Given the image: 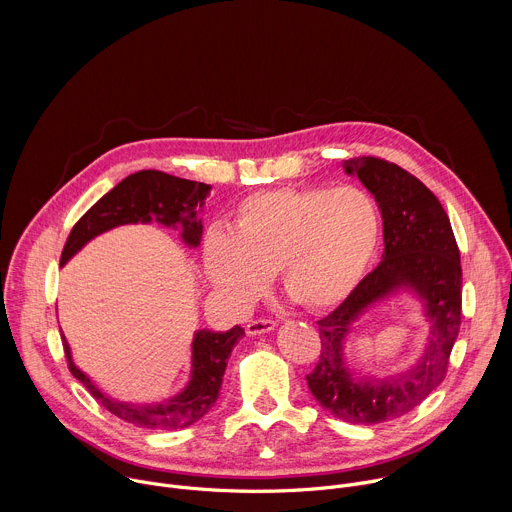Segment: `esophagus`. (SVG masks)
<instances>
[{
    "label": "esophagus",
    "instance_id": "esophagus-1",
    "mask_svg": "<svg viewBox=\"0 0 512 512\" xmlns=\"http://www.w3.org/2000/svg\"><path fill=\"white\" fill-rule=\"evenodd\" d=\"M275 326H277V324H275V320L259 318V320H253V322H249V326H247V334H249V336H261V334H267V332H271Z\"/></svg>",
    "mask_w": 512,
    "mask_h": 512
}]
</instances>
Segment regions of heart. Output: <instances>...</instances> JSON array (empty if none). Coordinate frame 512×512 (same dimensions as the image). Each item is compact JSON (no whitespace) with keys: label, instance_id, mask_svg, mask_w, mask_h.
<instances>
[{"label":"heart","instance_id":"heart-1","mask_svg":"<svg viewBox=\"0 0 512 512\" xmlns=\"http://www.w3.org/2000/svg\"><path fill=\"white\" fill-rule=\"evenodd\" d=\"M379 231V208L358 186L263 190L237 204L229 233L206 235L202 269L237 312L251 308L273 273L291 300L328 310L367 275Z\"/></svg>","mask_w":512,"mask_h":512}]
</instances>
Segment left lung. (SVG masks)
<instances>
[{"instance_id": "obj_1", "label": "left lung", "mask_w": 512, "mask_h": 512, "mask_svg": "<svg viewBox=\"0 0 512 512\" xmlns=\"http://www.w3.org/2000/svg\"><path fill=\"white\" fill-rule=\"evenodd\" d=\"M344 170L375 196L385 251L352 294L318 322L320 360L306 381L334 417L371 425L409 413L444 381L462 322V265L450 218L423 182L373 156L346 160ZM401 288L424 304L432 324L428 344L413 370L385 382H356L343 362V340L364 311Z\"/></svg>"}]
</instances>
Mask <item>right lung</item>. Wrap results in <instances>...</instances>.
Listing matches in <instances>:
<instances>
[{"label": "right lung", "mask_w": 512, "mask_h": 512, "mask_svg": "<svg viewBox=\"0 0 512 512\" xmlns=\"http://www.w3.org/2000/svg\"><path fill=\"white\" fill-rule=\"evenodd\" d=\"M210 186L176 178L158 170H141L121 180L111 192L97 200L72 227L60 265L75 257L91 239L121 225L152 223L154 218L164 227H182V241L198 247L202 237V221L196 218V206L204 204ZM245 334L241 326L227 332L198 330L192 340V371L190 381L176 397L162 403H123L105 395L79 367L72 362L70 346L62 334V346L68 369L85 389L113 415L148 429H182L202 419L218 399L229 356Z\"/></svg>", "instance_id": "add662e5"}]
</instances>
